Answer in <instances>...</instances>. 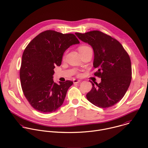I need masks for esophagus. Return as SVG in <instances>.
<instances>
[{
  "instance_id": "1",
  "label": "esophagus",
  "mask_w": 148,
  "mask_h": 148,
  "mask_svg": "<svg viewBox=\"0 0 148 148\" xmlns=\"http://www.w3.org/2000/svg\"><path fill=\"white\" fill-rule=\"evenodd\" d=\"M81 81V80H79V79H74L73 80V82L74 83V84H77V83H78V82H79Z\"/></svg>"
}]
</instances>
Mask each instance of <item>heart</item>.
Segmentation results:
<instances>
[{"label": "heart", "instance_id": "1", "mask_svg": "<svg viewBox=\"0 0 148 148\" xmlns=\"http://www.w3.org/2000/svg\"><path fill=\"white\" fill-rule=\"evenodd\" d=\"M78 49H79V53H82L85 52H86V51H88L91 50L92 49H91L90 47H89V46L86 45H84L80 46L79 47ZM65 54H66V53H65ZM65 54H64V57L65 56ZM80 75V74H78V75Z\"/></svg>", "mask_w": 148, "mask_h": 148}]
</instances>
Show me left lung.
I'll use <instances>...</instances> for the list:
<instances>
[{"label":"left lung","instance_id":"8db88e82","mask_svg":"<svg viewBox=\"0 0 148 148\" xmlns=\"http://www.w3.org/2000/svg\"><path fill=\"white\" fill-rule=\"evenodd\" d=\"M82 41L90 45L94 52L95 76L101 78L100 84H92L86 94L87 99L96 106L110 108L119 102L125 94L132 78L130 56L116 39L99 31L75 33Z\"/></svg>","mask_w":148,"mask_h":148}]
</instances>
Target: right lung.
Returning a JSON list of instances; mask_svg holds the SVG:
<instances>
[{
    "label": "right lung",
    "instance_id": "1",
    "mask_svg": "<svg viewBox=\"0 0 148 148\" xmlns=\"http://www.w3.org/2000/svg\"><path fill=\"white\" fill-rule=\"evenodd\" d=\"M79 43L73 34L47 30L35 36L27 46L22 56L20 78L24 95L34 109L49 113L62 105L73 82L67 80L55 83L53 70L56 66L61 65L66 49Z\"/></svg>",
    "mask_w": 148,
    "mask_h": 148
}]
</instances>
